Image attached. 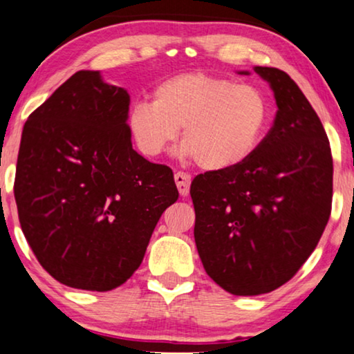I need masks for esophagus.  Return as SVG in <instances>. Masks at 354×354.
I'll use <instances>...</instances> for the list:
<instances>
[{"instance_id": "34e87169", "label": "esophagus", "mask_w": 354, "mask_h": 354, "mask_svg": "<svg viewBox=\"0 0 354 354\" xmlns=\"http://www.w3.org/2000/svg\"><path fill=\"white\" fill-rule=\"evenodd\" d=\"M174 181H176V187H178V191H180L181 196L189 194L191 174H187L185 171H176L174 173Z\"/></svg>"}]
</instances>
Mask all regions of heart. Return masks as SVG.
Instances as JSON below:
<instances>
[{"label":"heart","mask_w":354,"mask_h":354,"mask_svg":"<svg viewBox=\"0 0 354 354\" xmlns=\"http://www.w3.org/2000/svg\"><path fill=\"white\" fill-rule=\"evenodd\" d=\"M270 102L251 84L202 73L169 77L153 88L152 102H138L126 116L129 134L147 157H157L180 136L181 153L210 171L236 168L261 147Z\"/></svg>","instance_id":"b5f03b06"}]
</instances>
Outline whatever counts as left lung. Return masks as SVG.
I'll list each match as a JSON object with an SVG mask.
<instances>
[{
  "label": "left lung",
  "instance_id": "1",
  "mask_svg": "<svg viewBox=\"0 0 354 354\" xmlns=\"http://www.w3.org/2000/svg\"><path fill=\"white\" fill-rule=\"evenodd\" d=\"M254 71L273 91V126L248 162L191 185L202 266L236 296L270 293L293 279L332 209V152L317 113L285 71Z\"/></svg>",
  "mask_w": 354,
  "mask_h": 354
}]
</instances>
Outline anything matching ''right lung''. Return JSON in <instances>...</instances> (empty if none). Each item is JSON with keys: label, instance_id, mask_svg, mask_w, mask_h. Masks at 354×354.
I'll return each mask as SVG.
<instances>
[{"label": "right lung", "instance_id": "obj_1", "mask_svg": "<svg viewBox=\"0 0 354 354\" xmlns=\"http://www.w3.org/2000/svg\"><path fill=\"white\" fill-rule=\"evenodd\" d=\"M129 102L98 71H77L24 124L19 221L40 266L71 288L124 283L180 196L171 168L133 149Z\"/></svg>", "mask_w": 354, "mask_h": 354}]
</instances>
